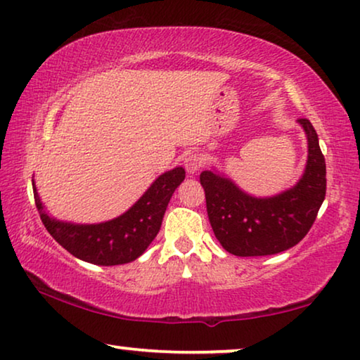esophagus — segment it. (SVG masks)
<instances>
[{
  "instance_id": "1",
  "label": "esophagus",
  "mask_w": 360,
  "mask_h": 360,
  "mask_svg": "<svg viewBox=\"0 0 360 360\" xmlns=\"http://www.w3.org/2000/svg\"><path fill=\"white\" fill-rule=\"evenodd\" d=\"M202 165H204V160H202V156L197 155V153H189L184 158V168L189 174L199 173Z\"/></svg>"
}]
</instances>
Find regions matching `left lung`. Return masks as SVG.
Here are the masks:
<instances>
[{"instance_id": "left-lung-1", "label": "left lung", "mask_w": 360, "mask_h": 360, "mask_svg": "<svg viewBox=\"0 0 360 360\" xmlns=\"http://www.w3.org/2000/svg\"><path fill=\"white\" fill-rule=\"evenodd\" d=\"M298 122L308 139V161L302 179L292 189L256 199L224 176L200 173L212 230L231 255H277L300 243L316 220L326 195V163L310 120Z\"/></svg>"}]
</instances>
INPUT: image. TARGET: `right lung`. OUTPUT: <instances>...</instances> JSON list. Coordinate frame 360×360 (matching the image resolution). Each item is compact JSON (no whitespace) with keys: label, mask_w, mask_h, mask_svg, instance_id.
<instances>
[{"label":"right lung","mask_w":360,"mask_h":360,"mask_svg":"<svg viewBox=\"0 0 360 360\" xmlns=\"http://www.w3.org/2000/svg\"><path fill=\"white\" fill-rule=\"evenodd\" d=\"M184 178L182 168L161 174L124 215L98 225H75L52 219L44 210L34 181L32 187L40 220L58 245L91 264L117 266L135 261L155 240L171 195Z\"/></svg>","instance_id":"add662e5"}]
</instances>
